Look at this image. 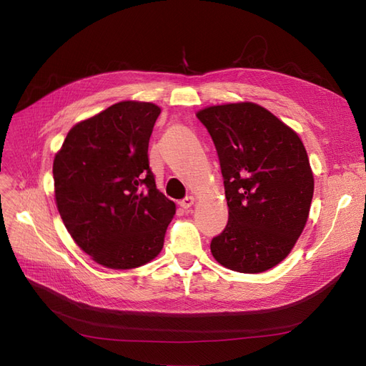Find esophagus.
Listing matches in <instances>:
<instances>
[{"label":"esophagus","mask_w":366,"mask_h":366,"mask_svg":"<svg viewBox=\"0 0 366 366\" xmlns=\"http://www.w3.org/2000/svg\"><path fill=\"white\" fill-rule=\"evenodd\" d=\"M193 204H194V197H191V196H188V197H185L184 200L179 202V206H181L182 209H185V210L189 209Z\"/></svg>","instance_id":"34e87169"}]
</instances>
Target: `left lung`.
<instances>
[{
  "label": "left lung",
  "instance_id": "obj_1",
  "mask_svg": "<svg viewBox=\"0 0 366 366\" xmlns=\"http://www.w3.org/2000/svg\"><path fill=\"white\" fill-rule=\"evenodd\" d=\"M224 178L228 222L210 252L239 273H262L290 255L309 218L313 172L298 134L270 111L227 104L197 112Z\"/></svg>",
  "mask_w": 366,
  "mask_h": 366
}]
</instances>
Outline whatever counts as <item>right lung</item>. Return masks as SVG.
<instances>
[{"mask_svg": "<svg viewBox=\"0 0 366 366\" xmlns=\"http://www.w3.org/2000/svg\"><path fill=\"white\" fill-rule=\"evenodd\" d=\"M160 108L123 101L75 124L53 162L54 197L68 233L96 262L141 267L164 243L175 203L156 187L148 142Z\"/></svg>", "mask_w": 366, "mask_h": 366, "instance_id": "right-lung-1", "label": "right lung"}]
</instances>
